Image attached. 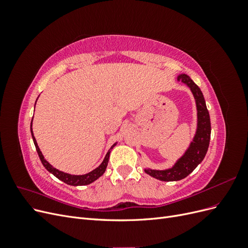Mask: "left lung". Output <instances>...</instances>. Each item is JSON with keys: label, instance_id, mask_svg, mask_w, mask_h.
Masks as SVG:
<instances>
[{"label": "left lung", "instance_id": "left-lung-1", "mask_svg": "<svg viewBox=\"0 0 248 248\" xmlns=\"http://www.w3.org/2000/svg\"><path fill=\"white\" fill-rule=\"evenodd\" d=\"M178 80L183 81L190 88L194 99H196L198 108V130L189 149L187 150L183 157L177 161L174 168L166 170H145L148 175L161 180V181L168 182L184 179L193 171V170L199 166L206 156L210 142V136H211V122H210L209 111L201 89L186 74L179 76Z\"/></svg>", "mask_w": 248, "mask_h": 248}]
</instances>
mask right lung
I'll use <instances>...</instances> for the list:
<instances>
[{"label":"right lung","instance_id":"1","mask_svg":"<svg viewBox=\"0 0 248 248\" xmlns=\"http://www.w3.org/2000/svg\"><path fill=\"white\" fill-rule=\"evenodd\" d=\"M36 104V103H35ZM31 132H32V138H33V140H34V144H35V147H36V150H37V153H38L39 155V158L42 162V164L44 166V168H46L48 171H50L52 175H54L55 177H57L58 179L61 180V181H63L64 183L68 184V185H73V186H78V185H88L90 183H92L93 181H95L96 179H98L104 171H106V169L108 167V158H109V153L110 152H108V154L106 155V157H104V159L102 161V163L100 164V166L95 169L94 170L90 171L89 174H86V175H81V176H74V175H70V174H66V172H63L61 170H59L55 168H52L50 164L44 159V157L40 151V149L38 147V145H37V141L33 136V131H32V123H31ZM116 145V144H115ZM114 145V146H115ZM112 146V147H114ZM111 147V148H112Z\"/></svg>","mask_w":248,"mask_h":248}]
</instances>
